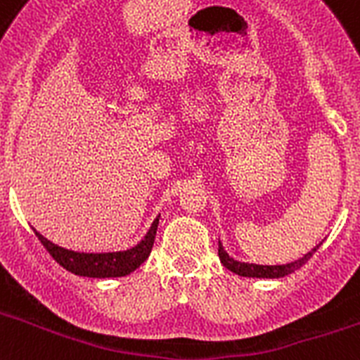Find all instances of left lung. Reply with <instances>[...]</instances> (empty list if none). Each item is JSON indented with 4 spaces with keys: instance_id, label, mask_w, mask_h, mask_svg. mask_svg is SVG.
<instances>
[{
    "instance_id": "1",
    "label": "left lung",
    "mask_w": 360,
    "mask_h": 360,
    "mask_svg": "<svg viewBox=\"0 0 360 360\" xmlns=\"http://www.w3.org/2000/svg\"><path fill=\"white\" fill-rule=\"evenodd\" d=\"M319 245H317L316 249H311L308 254H304L303 257H299V259H295V262H292V263H287V265H254V263L236 262V259H232V257L225 252L224 247H221V243L218 245V256H219V262L224 263L225 269H229L231 272H234V274L243 276V278L274 279V278H285V276L292 274V272H295L297 269H301V266H303L304 263L310 259L311 254L319 249Z\"/></svg>"
}]
</instances>
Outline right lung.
Wrapping results in <instances>:
<instances>
[{"label": "right lung", "instance_id": "right-lung-1", "mask_svg": "<svg viewBox=\"0 0 360 360\" xmlns=\"http://www.w3.org/2000/svg\"><path fill=\"white\" fill-rule=\"evenodd\" d=\"M158 229V218L153 221L151 229L144 236V240L139 245H135L133 249L120 250V252H101V254H90V252H75V250H68L65 247L52 243L50 240L39 234L36 231V236L43 243V247L49 250L50 256L56 259L63 269L75 276H86V278H122V276L131 274L133 270H136L142 263L148 259L151 254L153 243H155V236H157Z\"/></svg>", "mask_w": 360, "mask_h": 360}]
</instances>
